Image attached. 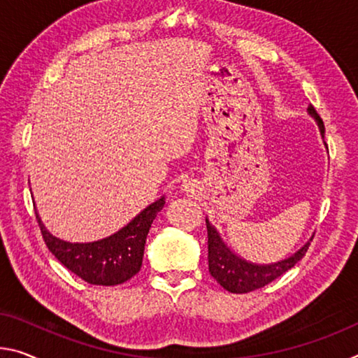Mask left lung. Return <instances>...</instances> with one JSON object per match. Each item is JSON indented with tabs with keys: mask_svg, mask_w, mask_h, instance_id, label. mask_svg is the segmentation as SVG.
Instances as JSON below:
<instances>
[{
	"mask_svg": "<svg viewBox=\"0 0 358 358\" xmlns=\"http://www.w3.org/2000/svg\"><path fill=\"white\" fill-rule=\"evenodd\" d=\"M308 111L309 115L315 119L317 124H319L322 137L325 138V126H323V121L319 116V113H317V110L312 105H309ZM206 224L208 236V272L224 290H228L231 293H248L266 287L272 280H275L277 277L285 274L288 269H292L293 266L304 257L310 245L308 242L301 250H298L293 257L279 261V263L275 264L258 266L247 263L245 259L236 257V255L224 245V242L220 239V234L217 229L208 223V220H206Z\"/></svg>",
	"mask_w": 358,
	"mask_h": 358,
	"instance_id": "8db88e82",
	"label": "left lung"
}]
</instances>
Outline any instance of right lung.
Returning a JSON list of instances; mask_svg holds the SVG:
<instances>
[{
  "label": "right lung",
  "mask_w": 358,
  "mask_h": 358,
  "mask_svg": "<svg viewBox=\"0 0 358 358\" xmlns=\"http://www.w3.org/2000/svg\"><path fill=\"white\" fill-rule=\"evenodd\" d=\"M164 203L166 199L161 197L115 236L92 243H70L57 239L41 224L38 213L35 215L49 252L68 271L92 285L110 287L132 279L140 271L146 236Z\"/></svg>",
  "instance_id": "right-lung-1"
}]
</instances>
